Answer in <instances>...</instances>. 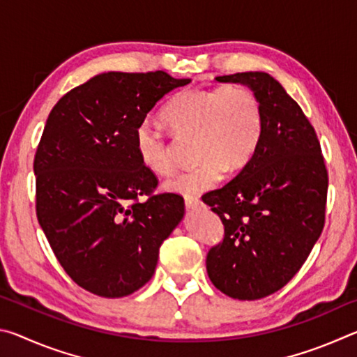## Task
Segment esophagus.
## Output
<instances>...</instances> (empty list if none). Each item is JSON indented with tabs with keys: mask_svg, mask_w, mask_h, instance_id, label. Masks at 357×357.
<instances>
[{
	"mask_svg": "<svg viewBox=\"0 0 357 357\" xmlns=\"http://www.w3.org/2000/svg\"><path fill=\"white\" fill-rule=\"evenodd\" d=\"M202 202L198 200V198H185V208L189 209V211H193V209H197V208H200L202 206Z\"/></svg>",
	"mask_w": 357,
	"mask_h": 357,
	"instance_id": "34e87169",
	"label": "esophagus"
}]
</instances>
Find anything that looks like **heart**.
Here are the masks:
<instances>
[{
	"instance_id": "b5f03b06",
	"label": "heart",
	"mask_w": 357,
	"mask_h": 357,
	"mask_svg": "<svg viewBox=\"0 0 357 357\" xmlns=\"http://www.w3.org/2000/svg\"><path fill=\"white\" fill-rule=\"evenodd\" d=\"M164 119L179 135L197 137L195 160L200 164L164 184L165 192L187 198L214 189L223 172H238L249 164L264 129L261 102L243 84L184 89L168 102ZM135 149L151 173L165 176L173 172L170 144L149 123L137 128Z\"/></svg>"
}]
</instances>
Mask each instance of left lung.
<instances>
[{
    "instance_id": "1",
    "label": "left lung",
    "mask_w": 357,
    "mask_h": 357,
    "mask_svg": "<svg viewBox=\"0 0 357 357\" xmlns=\"http://www.w3.org/2000/svg\"><path fill=\"white\" fill-rule=\"evenodd\" d=\"M249 86L261 102L264 129L255 155L222 189L203 195L225 238L209 250L217 289L255 301L279 291L309 257L324 227L328 172L309 119L266 72L217 77Z\"/></svg>"
}]
</instances>
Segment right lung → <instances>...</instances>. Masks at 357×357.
Wrapping results in <instances>:
<instances>
[{
	"instance_id": "right-lung-1",
	"label": "right lung",
	"mask_w": 357,
	"mask_h": 357,
	"mask_svg": "<svg viewBox=\"0 0 357 357\" xmlns=\"http://www.w3.org/2000/svg\"><path fill=\"white\" fill-rule=\"evenodd\" d=\"M190 83L167 72H105L69 91L48 114L36 151V213L77 285L123 298L154 275L159 249L184 217L176 193L151 195L135 130L165 94Z\"/></svg>"
}]
</instances>
